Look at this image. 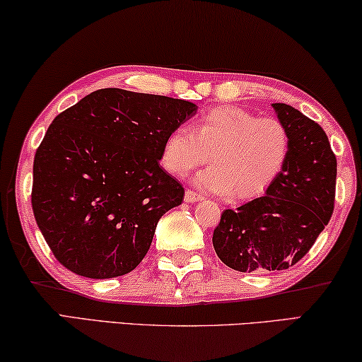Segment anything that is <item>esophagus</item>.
<instances>
[{"label": "esophagus", "instance_id": "esophagus-1", "mask_svg": "<svg viewBox=\"0 0 362 362\" xmlns=\"http://www.w3.org/2000/svg\"><path fill=\"white\" fill-rule=\"evenodd\" d=\"M202 199H204L202 195L197 194V192H194V191H191V189H187L186 194H185V200H186V202H189V204L199 202V200H202Z\"/></svg>", "mask_w": 362, "mask_h": 362}]
</instances>
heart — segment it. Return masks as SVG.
Wrapping results in <instances>:
<instances>
[{"label":"heart","mask_w":362,"mask_h":362,"mask_svg":"<svg viewBox=\"0 0 362 362\" xmlns=\"http://www.w3.org/2000/svg\"><path fill=\"white\" fill-rule=\"evenodd\" d=\"M290 153L287 128L276 118H258L240 107H216L195 122L194 132L180 127L165 139L162 162L170 173L195 175V185L234 202L257 199L274 185Z\"/></svg>","instance_id":"b5f03b06"}]
</instances>
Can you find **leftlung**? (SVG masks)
<instances>
[{
	"mask_svg": "<svg viewBox=\"0 0 362 362\" xmlns=\"http://www.w3.org/2000/svg\"><path fill=\"white\" fill-rule=\"evenodd\" d=\"M272 107L290 136L286 168L263 197L224 210L213 230L218 258L240 272L281 271L298 263L334 211L337 158L327 134L292 105Z\"/></svg>",
	"mask_w": 362,
	"mask_h": 362,
	"instance_id": "1",
	"label": "left lung"
}]
</instances>
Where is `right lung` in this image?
Masks as SVG:
<instances>
[{"label":"right lung","instance_id":"right-lung-1","mask_svg":"<svg viewBox=\"0 0 362 362\" xmlns=\"http://www.w3.org/2000/svg\"><path fill=\"white\" fill-rule=\"evenodd\" d=\"M197 105L104 88L59 114L33 160L32 209L57 262L75 274H128L185 189L160 167L165 139Z\"/></svg>","mask_w":362,"mask_h":362}]
</instances>
